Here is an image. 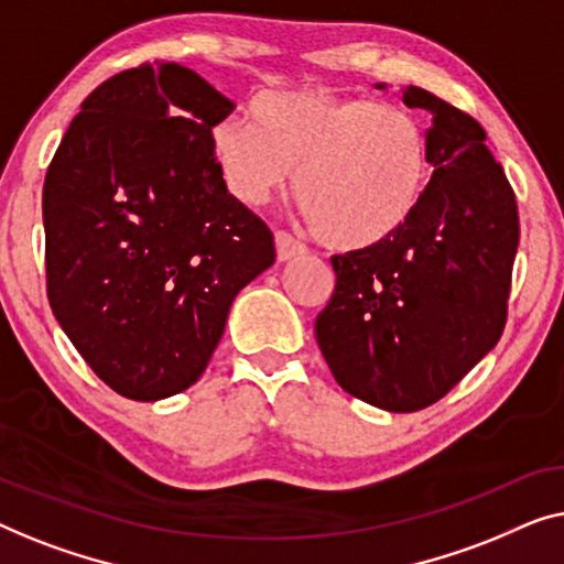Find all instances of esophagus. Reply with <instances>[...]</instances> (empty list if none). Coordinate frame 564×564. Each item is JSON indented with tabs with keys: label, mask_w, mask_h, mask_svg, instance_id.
Returning <instances> with one entry per match:
<instances>
[{
	"label": "esophagus",
	"mask_w": 564,
	"mask_h": 564,
	"mask_svg": "<svg viewBox=\"0 0 564 564\" xmlns=\"http://www.w3.org/2000/svg\"><path fill=\"white\" fill-rule=\"evenodd\" d=\"M275 252H279L281 263H285V260H293V258L304 256L306 248L296 240V237H291L289 232H283V229H279V232H275Z\"/></svg>",
	"instance_id": "esophagus-1"
}]
</instances>
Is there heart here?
<instances>
[{"mask_svg": "<svg viewBox=\"0 0 564 564\" xmlns=\"http://www.w3.org/2000/svg\"><path fill=\"white\" fill-rule=\"evenodd\" d=\"M248 117L212 130L227 192L260 206L296 171V204L316 240L332 250L378 248L424 202L430 134L406 109L329 89H293L260 94Z\"/></svg>", "mask_w": 564, "mask_h": 564, "instance_id": "obj_1", "label": "heart"}]
</instances>
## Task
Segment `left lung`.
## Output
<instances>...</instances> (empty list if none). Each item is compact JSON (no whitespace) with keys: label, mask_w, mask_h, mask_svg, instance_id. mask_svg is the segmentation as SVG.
<instances>
[{"label":"left lung","mask_w":564,"mask_h":564,"mask_svg":"<svg viewBox=\"0 0 564 564\" xmlns=\"http://www.w3.org/2000/svg\"><path fill=\"white\" fill-rule=\"evenodd\" d=\"M401 97L432 112L430 188L391 240L332 258L337 283L314 332L347 393L406 414L447 395L501 339L519 209L475 117L419 86Z\"/></svg>","instance_id":"obj_1"}]
</instances>
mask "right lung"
Segmentation results:
<instances>
[{
  "mask_svg": "<svg viewBox=\"0 0 564 564\" xmlns=\"http://www.w3.org/2000/svg\"><path fill=\"white\" fill-rule=\"evenodd\" d=\"M235 105L192 68L145 61L84 99L43 186L45 289L86 365L124 399L186 391L273 232L212 150Z\"/></svg>",
  "mask_w": 564,
  "mask_h": 564,
  "instance_id": "right-lung-1",
  "label": "right lung"
}]
</instances>
